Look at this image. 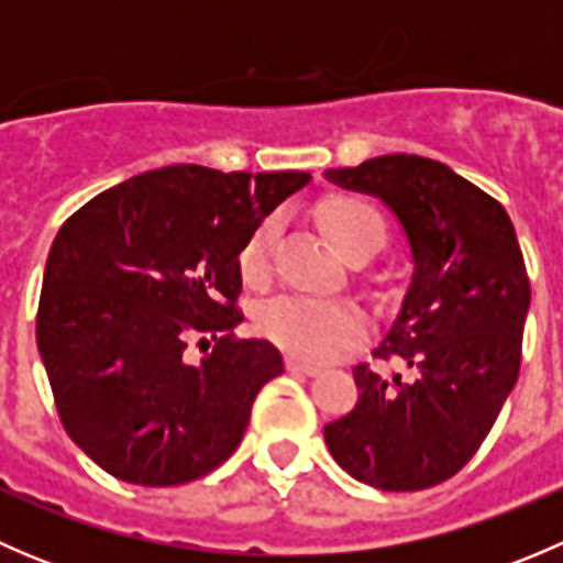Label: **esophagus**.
<instances>
[{
    "label": "esophagus",
    "instance_id": "obj_1",
    "mask_svg": "<svg viewBox=\"0 0 563 563\" xmlns=\"http://www.w3.org/2000/svg\"><path fill=\"white\" fill-rule=\"evenodd\" d=\"M288 371L302 373V376H318V373H321V367L310 365V362L299 360V356H288Z\"/></svg>",
    "mask_w": 563,
    "mask_h": 563
}]
</instances>
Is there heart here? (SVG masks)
Wrapping results in <instances>:
<instances>
[{"instance_id": "heart-1", "label": "heart", "mask_w": 563, "mask_h": 563, "mask_svg": "<svg viewBox=\"0 0 563 563\" xmlns=\"http://www.w3.org/2000/svg\"><path fill=\"white\" fill-rule=\"evenodd\" d=\"M321 223L334 247L349 261L365 250L382 247L384 234H387L382 212L373 203L351 196L332 198V201L323 203ZM277 231H280V223L272 214V218L261 220L250 234L240 253V269L247 280H264L266 277ZM258 327L266 338H272L291 354L321 362L340 354L351 340L360 338L362 316L360 310L343 302L286 297L275 299L261 310Z\"/></svg>"}]
</instances>
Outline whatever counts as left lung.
Segmentation results:
<instances>
[{
  "label": "left lung",
  "instance_id": "obj_1",
  "mask_svg": "<svg viewBox=\"0 0 563 563\" xmlns=\"http://www.w3.org/2000/svg\"><path fill=\"white\" fill-rule=\"evenodd\" d=\"M323 176L384 201L411 258L373 349L395 367H354L360 400L323 441L365 485L424 490L474 457L518 382L531 288L515 225L496 198L428 157L382 155Z\"/></svg>",
  "mask_w": 563,
  "mask_h": 563
}]
</instances>
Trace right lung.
Returning a JSON list of instances; mask_svg holds the SVG:
<instances>
[{
    "label": "right lung",
    "mask_w": 563,
    "mask_h": 563,
    "mask_svg": "<svg viewBox=\"0 0 563 563\" xmlns=\"http://www.w3.org/2000/svg\"><path fill=\"white\" fill-rule=\"evenodd\" d=\"M313 176L168 166L103 190L56 234L43 272L37 351L67 435L122 482L172 487L234 455L283 356L231 340L240 253L255 225ZM201 333L219 343L184 356Z\"/></svg>",
    "instance_id": "right-lung-1"
}]
</instances>
